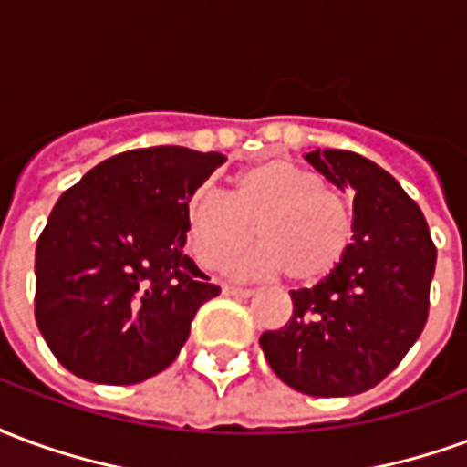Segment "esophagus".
<instances>
[{
  "label": "esophagus",
  "instance_id": "obj_1",
  "mask_svg": "<svg viewBox=\"0 0 467 467\" xmlns=\"http://www.w3.org/2000/svg\"><path fill=\"white\" fill-rule=\"evenodd\" d=\"M223 293L230 297H250L254 290L253 287H237V285H223Z\"/></svg>",
  "mask_w": 467,
  "mask_h": 467
}]
</instances>
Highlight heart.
<instances>
[{"instance_id":"b5f03b06","label":"heart","mask_w":467,"mask_h":467,"mask_svg":"<svg viewBox=\"0 0 467 467\" xmlns=\"http://www.w3.org/2000/svg\"><path fill=\"white\" fill-rule=\"evenodd\" d=\"M260 250L237 273H285L315 285L340 267L352 243V210L320 174L290 160H263L233 180V192L197 190L184 214L187 244L197 263L223 270L254 240Z\"/></svg>"}]
</instances>
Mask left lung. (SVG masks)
I'll use <instances>...</instances> for the list:
<instances>
[{"mask_svg": "<svg viewBox=\"0 0 467 467\" xmlns=\"http://www.w3.org/2000/svg\"><path fill=\"white\" fill-rule=\"evenodd\" d=\"M335 187H350L352 243L330 277L293 290V317L260 337L275 375L313 398H348L388 378L420 337L435 244L398 180L345 150L305 154Z\"/></svg>", "mask_w": 467, "mask_h": 467, "instance_id": "obj_1", "label": "left lung"}]
</instances>
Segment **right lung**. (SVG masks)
<instances>
[{"mask_svg": "<svg viewBox=\"0 0 467 467\" xmlns=\"http://www.w3.org/2000/svg\"><path fill=\"white\" fill-rule=\"evenodd\" d=\"M220 152L115 154L69 187L36 243L35 317L77 378L134 385L162 372L220 287L182 253L184 214Z\"/></svg>", "mask_w": 467, "mask_h": 467, "instance_id": "obj_1", "label": "right lung"}]
</instances>
